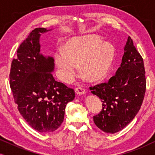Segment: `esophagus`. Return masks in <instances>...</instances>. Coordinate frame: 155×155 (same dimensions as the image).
Wrapping results in <instances>:
<instances>
[{"label":"esophagus","instance_id":"obj_1","mask_svg":"<svg viewBox=\"0 0 155 155\" xmlns=\"http://www.w3.org/2000/svg\"><path fill=\"white\" fill-rule=\"evenodd\" d=\"M75 92L78 95H82V94H86V90L84 89L82 87H77L75 88Z\"/></svg>","mask_w":155,"mask_h":155}]
</instances>
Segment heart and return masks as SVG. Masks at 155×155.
<instances>
[{
    "mask_svg": "<svg viewBox=\"0 0 155 155\" xmlns=\"http://www.w3.org/2000/svg\"><path fill=\"white\" fill-rule=\"evenodd\" d=\"M113 45L100 37L89 35L70 39L65 48L60 46L55 53L58 76L62 81H71L81 64V73L90 82L100 81L108 75L113 64Z\"/></svg>",
    "mask_w": 155,
    "mask_h": 155,
    "instance_id": "b5f03b06",
    "label": "heart"
}]
</instances>
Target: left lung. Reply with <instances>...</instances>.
Segmentation results:
<instances>
[{
	"mask_svg": "<svg viewBox=\"0 0 155 155\" xmlns=\"http://www.w3.org/2000/svg\"><path fill=\"white\" fill-rule=\"evenodd\" d=\"M145 75L143 59L128 37L116 75L108 82L90 87L102 102L100 113L93 117L99 129L113 134L123 130L135 118L145 97Z\"/></svg>",
	"mask_w": 155,
	"mask_h": 155,
	"instance_id": "left-lung-1",
	"label": "left lung"
}]
</instances>
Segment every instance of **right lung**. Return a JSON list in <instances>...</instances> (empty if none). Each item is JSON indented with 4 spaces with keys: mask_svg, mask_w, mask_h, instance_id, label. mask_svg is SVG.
I'll return each mask as SVG.
<instances>
[{
    "mask_svg": "<svg viewBox=\"0 0 155 155\" xmlns=\"http://www.w3.org/2000/svg\"><path fill=\"white\" fill-rule=\"evenodd\" d=\"M51 29L36 28L20 44L12 61L10 85L21 115L31 128L48 133L58 129L75 91L53 77L54 59L40 53L41 34Z\"/></svg>",
    "mask_w": 155,
    "mask_h": 155,
    "instance_id": "obj_1",
    "label": "right lung"
}]
</instances>
